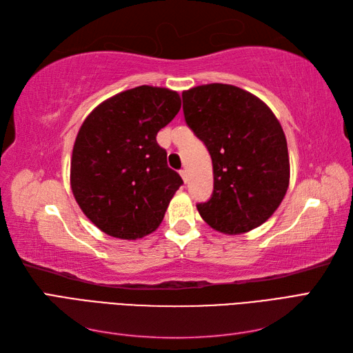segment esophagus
Listing matches in <instances>:
<instances>
[{"instance_id":"obj_1","label":"esophagus","mask_w":353,"mask_h":353,"mask_svg":"<svg viewBox=\"0 0 353 353\" xmlns=\"http://www.w3.org/2000/svg\"><path fill=\"white\" fill-rule=\"evenodd\" d=\"M179 175L183 176L184 183H188V174H187V170H185V169H181V170H179Z\"/></svg>"}]
</instances>
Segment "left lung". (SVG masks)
I'll use <instances>...</instances> for the list:
<instances>
[{
  "label": "left lung",
  "instance_id": "1",
  "mask_svg": "<svg viewBox=\"0 0 353 353\" xmlns=\"http://www.w3.org/2000/svg\"><path fill=\"white\" fill-rule=\"evenodd\" d=\"M183 110L213 166V191L197 205L200 216L225 234L262 225L280 206L290 179L279 119L256 95L227 83L184 91Z\"/></svg>",
  "mask_w": 353,
  "mask_h": 353
}]
</instances>
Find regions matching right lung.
Listing matches in <instances>:
<instances>
[{"label": "right lung", "mask_w": 353, "mask_h": 353, "mask_svg": "<svg viewBox=\"0 0 353 353\" xmlns=\"http://www.w3.org/2000/svg\"><path fill=\"white\" fill-rule=\"evenodd\" d=\"M181 109L176 91L141 85L97 105L74 140L73 196L87 218L116 239L153 232L183 179L166 162L157 132Z\"/></svg>", "instance_id": "add662e5"}]
</instances>
